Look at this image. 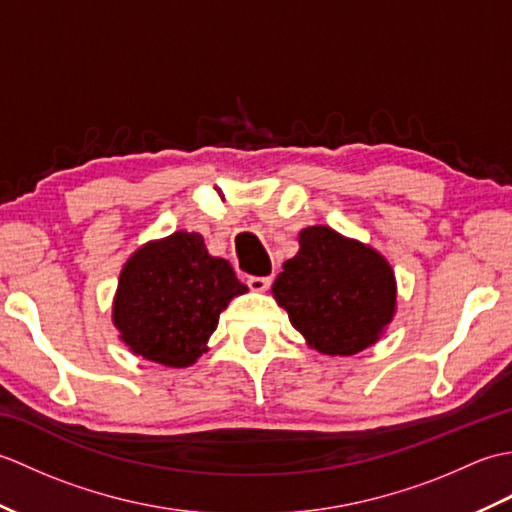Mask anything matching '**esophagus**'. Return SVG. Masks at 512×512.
I'll list each match as a JSON object with an SVG mask.
<instances>
[{
    "mask_svg": "<svg viewBox=\"0 0 512 512\" xmlns=\"http://www.w3.org/2000/svg\"><path fill=\"white\" fill-rule=\"evenodd\" d=\"M273 284V277H248V288L255 292H264Z\"/></svg>",
    "mask_w": 512,
    "mask_h": 512,
    "instance_id": "34e87169",
    "label": "esophagus"
}]
</instances>
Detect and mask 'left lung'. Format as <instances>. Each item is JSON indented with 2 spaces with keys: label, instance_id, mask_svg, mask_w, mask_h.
Here are the masks:
<instances>
[{
  "label": "left lung",
  "instance_id": "1",
  "mask_svg": "<svg viewBox=\"0 0 512 512\" xmlns=\"http://www.w3.org/2000/svg\"><path fill=\"white\" fill-rule=\"evenodd\" d=\"M299 246L273 286L290 323L323 354L350 356L376 343L396 308L385 257L330 226L303 228Z\"/></svg>",
  "mask_w": 512,
  "mask_h": 512
}]
</instances>
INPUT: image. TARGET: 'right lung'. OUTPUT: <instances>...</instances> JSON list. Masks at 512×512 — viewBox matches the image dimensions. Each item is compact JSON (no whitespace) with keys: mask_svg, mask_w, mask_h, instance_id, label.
I'll use <instances>...</instances> for the list:
<instances>
[{"mask_svg":"<svg viewBox=\"0 0 512 512\" xmlns=\"http://www.w3.org/2000/svg\"><path fill=\"white\" fill-rule=\"evenodd\" d=\"M248 288L198 233L178 231L129 257L114 299V325L134 354L167 367L193 365L228 301Z\"/></svg>","mask_w":512,"mask_h":512,"instance_id":"1","label":"right lung"}]
</instances>
